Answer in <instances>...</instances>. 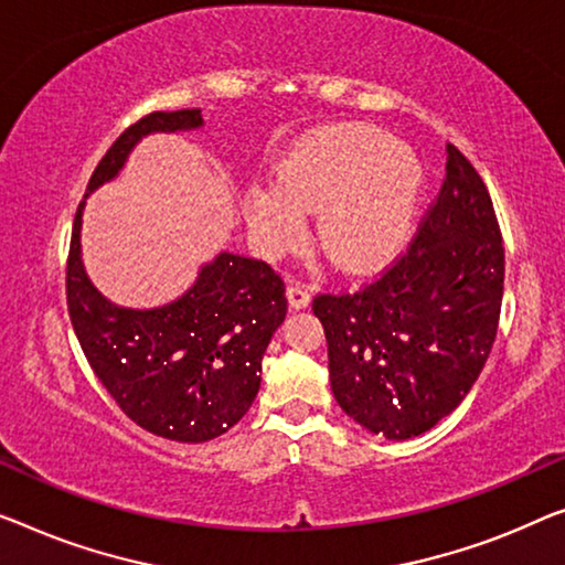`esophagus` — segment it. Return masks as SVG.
<instances>
[{
    "instance_id": "obj_1",
    "label": "esophagus",
    "mask_w": 565,
    "mask_h": 565,
    "mask_svg": "<svg viewBox=\"0 0 565 565\" xmlns=\"http://www.w3.org/2000/svg\"><path fill=\"white\" fill-rule=\"evenodd\" d=\"M286 297H289V305L294 309H305L311 301V289L307 284H289V289H286Z\"/></svg>"
}]
</instances>
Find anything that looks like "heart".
<instances>
[{
  "instance_id": "obj_1",
  "label": "heart",
  "mask_w": 565,
  "mask_h": 565,
  "mask_svg": "<svg viewBox=\"0 0 565 565\" xmlns=\"http://www.w3.org/2000/svg\"><path fill=\"white\" fill-rule=\"evenodd\" d=\"M424 164L367 124L311 131L279 167L276 182L254 184L246 215L268 248H284L317 213V246L330 264L363 274L391 260L414 228Z\"/></svg>"
}]
</instances>
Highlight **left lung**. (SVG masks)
<instances>
[{"mask_svg":"<svg viewBox=\"0 0 565 565\" xmlns=\"http://www.w3.org/2000/svg\"><path fill=\"white\" fill-rule=\"evenodd\" d=\"M504 246L482 177L446 145V177L416 238L358 291L317 294L332 393L385 439L434 428L465 401L490 358Z\"/></svg>","mask_w":565,"mask_h":565,"instance_id":"obj_1","label":"left lung"}]
</instances>
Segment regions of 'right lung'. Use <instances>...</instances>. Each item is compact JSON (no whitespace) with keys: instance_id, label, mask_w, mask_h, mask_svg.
I'll list each match as a JSON object with an SVG mask.
<instances>
[{"instance_id":"obj_1","label":"right lung","mask_w":565,"mask_h":565,"mask_svg":"<svg viewBox=\"0 0 565 565\" xmlns=\"http://www.w3.org/2000/svg\"><path fill=\"white\" fill-rule=\"evenodd\" d=\"M198 126L200 108L147 114L106 151L86 195L121 172L141 137ZM83 205L86 200L73 221L65 294L75 337L100 385L134 424L164 439L200 444L225 434L260 388V360L286 317L281 276L266 260L221 254L172 305L116 307L83 268Z\"/></svg>"}]
</instances>
